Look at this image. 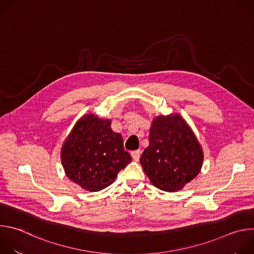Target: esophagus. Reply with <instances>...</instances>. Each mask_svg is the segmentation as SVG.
<instances>
[{"label": "esophagus", "instance_id": "esophagus-1", "mask_svg": "<svg viewBox=\"0 0 254 254\" xmlns=\"http://www.w3.org/2000/svg\"><path fill=\"white\" fill-rule=\"evenodd\" d=\"M140 154H141V151H140V150H136V151L131 152V157H132V159H133L135 162H137V161L139 160Z\"/></svg>", "mask_w": 254, "mask_h": 254}]
</instances>
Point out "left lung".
I'll return each mask as SVG.
<instances>
[{
    "instance_id": "8db88e82",
    "label": "left lung",
    "mask_w": 254,
    "mask_h": 254,
    "mask_svg": "<svg viewBox=\"0 0 254 254\" xmlns=\"http://www.w3.org/2000/svg\"><path fill=\"white\" fill-rule=\"evenodd\" d=\"M149 141L139 162L158 189L179 191L200 173L202 148L191 127L178 114L154 119Z\"/></svg>"
}]
</instances>
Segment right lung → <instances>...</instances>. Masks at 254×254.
Returning a JSON list of instances; mask_svg holds the SVG:
<instances>
[{"mask_svg":"<svg viewBox=\"0 0 254 254\" xmlns=\"http://www.w3.org/2000/svg\"><path fill=\"white\" fill-rule=\"evenodd\" d=\"M111 120L84 115L74 126L61 149L66 176L83 189L100 191L114 183L131 157L124 149L123 136L111 127Z\"/></svg>","mask_w":254,"mask_h":254,"instance_id":"obj_1","label":"right lung"}]
</instances>
